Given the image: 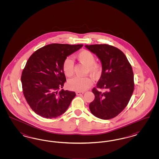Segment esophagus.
Wrapping results in <instances>:
<instances>
[{"label": "esophagus", "instance_id": "34e87169", "mask_svg": "<svg viewBox=\"0 0 159 159\" xmlns=\"http://www.w3.org/2000/svg\"><path fill=\"white\" fill-rule=\"evenodd\" d=\"M84 93V92H76V95H82Z\"/></svg>", "mask_w": 159, "mask_h": 159}]
</instances>
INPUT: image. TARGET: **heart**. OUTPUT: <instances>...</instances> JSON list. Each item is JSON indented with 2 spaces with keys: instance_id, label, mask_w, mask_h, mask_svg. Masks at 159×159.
Instances as JSON below:
<instances>
[{
  "instance_id": "1",
  "label": "heart",
  "mask_w": 159,
  "mask_h": 159,
  "mask_svg": "<svg viewBox=\"0 0 159 159\" xmlns=\"http://www.w3.org/2000/svg\"><path fill=\"white\" fill-rule=\"evenodd\" d=\"M77 60L86 66L88 71L93 77H98L101 73V67L95 63V58L91 52L83 50L76 56ZM62 70L64 75L67 77L73 76L74 73L73 61L70 58H67L62 64ZM92 80L89 77H74L67 83L68 89L72 91L83 92L88 89L92 85Z\"/></svg>"
}]
</instances>
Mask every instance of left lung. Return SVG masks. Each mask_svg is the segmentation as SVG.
<instances>
[{"mask_svg": "<svg viewBox=\"0 0 159 159\" xmlns=\"http://www.w3.org/2000/svg\"><path fill=\"white\" fill-rule=\"evenodd\" d=\"M98 58L102 65V73L97 88H93L94 100L89 104L91 113L103 120L115 117L128 104L134 89L132 66L120 49L108 45L84 46Z\"/></svg>", "mask_w": 159, "mask_h": 159, "instance_id": "1", "label": "left lung"}]
</instances>
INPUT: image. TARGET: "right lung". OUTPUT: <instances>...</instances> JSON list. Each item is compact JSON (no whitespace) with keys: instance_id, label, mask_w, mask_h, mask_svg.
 I'll list each match as a JSON object with an SVG mask.
<instances>
[{"instance_id":"1","label":"right lung","mask_w":159,"mask_h":159,"mask_svg":"<svg viewBox=\"0 0 159 159\" xmlns=\"http://www.w3.org/2000/svg\"><path fill=\"white\" fill-rule=\"evenodd\" d=\"M82 46L53 43L39 49L31 55L21 79L24 97L35 113L52 119L66 111L76 93L60 91L66 81L62 64Z\"/></svg>"}]
</instances>
